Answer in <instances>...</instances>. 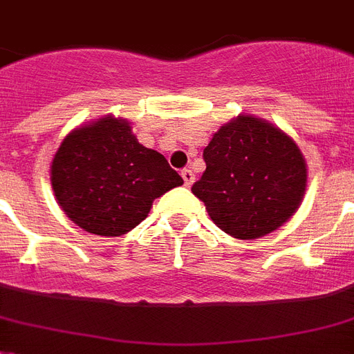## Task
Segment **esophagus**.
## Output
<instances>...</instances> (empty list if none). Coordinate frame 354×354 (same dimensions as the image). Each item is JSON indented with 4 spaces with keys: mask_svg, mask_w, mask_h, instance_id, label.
<instances>
[{
    "mask_svg": "<svg viewBox=\"0 0 354 354\" xmlns=\"http://www.w3.org/2000/svg\"><path fill=\"white\" fill-rule=\"evenodd\" d=\"M180 175H183L184 184H186V186H192V184H194V180H195V175H194V171L189 170V168H184V170L180 171Z\"/></svg>",
    "mask_w": 354,
    "mask_h": 354,
    "instance_id": "1",
    "label": "esophagus"
}]
</instances>
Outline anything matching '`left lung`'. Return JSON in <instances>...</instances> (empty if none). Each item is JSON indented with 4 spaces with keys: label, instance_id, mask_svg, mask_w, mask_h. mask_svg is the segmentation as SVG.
<instances>
[{
    "label": "left lung",
    "instance_id": "obj_1",
    "mask_svg": "<svg viewBox=\"0 0 354 354\" xmlns=\"http://www.w3.org/2000/svg\"><path fill=\"white\" fill-rule=\"evenodd\" d=\"M206 171L192 186L227 235L251 241L275 232L299 209L308 183L302 151L264 119L239 115L204 148Z\"/></svg>",
    "mask_w": 354,
    "mask_h": 354
}]
</instances>
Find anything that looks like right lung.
Returning a JSON list of instances; mask_svg holds the SVG:
<instances>
[{"label":"right lung","mask_w":354,"mask_h":354,"mask_svg":"<svg viewBox=\"0 0 354 354\" xmlns=\"http://www.w3.org/2000/svg\"><path fill=\"white\" fill-rule=\"evenodd\" d=\"M50 180L66 217L101 236L133 230L157 197L184 183L165 156L137 141L127 119L113 115L70 131L55 151Z\"/></svg>","instance_id":"right-lung-1"}]
</instances>
